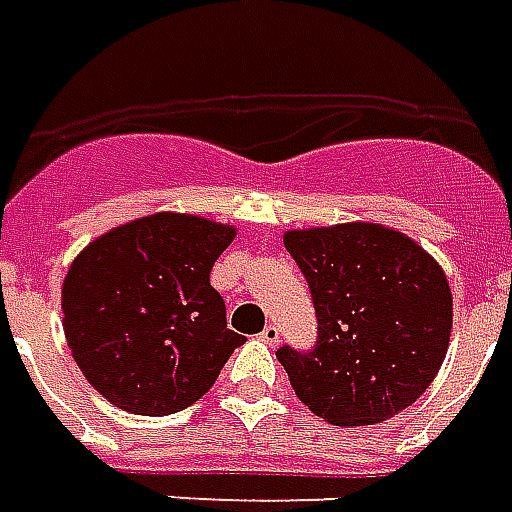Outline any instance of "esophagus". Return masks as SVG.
<instances>
[{
    "label": "esophagus",
    "mask_w": 512,
    "mask_h": 512,
    "mask_svg": "<svg viewBox=\"0 0 512 512\" xmlns=\"http://www.w3.org/2000/svg\"><path fill=\"white\" fill-rule=\"evenodd\" d=\"M260 340H263L266 345H277L279 343V329H277V326H274V323H268L266 329L260 332Z\"/></svg>",
    "instance_id": "esophagus-1"
}]
</instances>
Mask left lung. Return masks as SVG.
Returning a JSON list of instances; mask_svg holds the SVG:
<instances>
[{
    "label": "left lung",
    "instance_id": "1",
    "mask_svg": "<svg viewBox=\"0 0 512 512\" xmlns=\"http://www.w3.org/2000/svg\"><path fill=\"white\" fill-rule=\"evenodd\" d=\"M285 249L318 318L310 351H277L301 403L332 425H373L411 406L450 345L452 293L439 263L370 222L290 230Z\"/></svg>",
    "mask_w": 512,
    "mask_h": 512
}]
</instances>
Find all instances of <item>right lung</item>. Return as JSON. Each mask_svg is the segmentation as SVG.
<instances>
[{"mask_svg":"<svg viewBox=\"0 0 512 512\" xmlns=\"http://www.w3.org/2000/svg\"><path fill=\"white\" fill-rule=\"evenodd\" d=\"M235 227L153 213L84 246L62 282V326L84 378L123 411L164 417L200 400L244 334L227 329L211 268Z\"/></svg>","mask_w":512,"mask_h":512,"instance_id":"add662e5","label":"right lung"}]
</instances>
